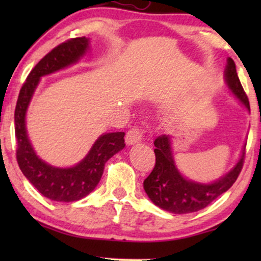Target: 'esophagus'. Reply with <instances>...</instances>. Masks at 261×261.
Segmentation results:
<instances>
[{"label": "esophagus", "instance_id": "esophagus-1", "mask_svg": "<svg viewBox=\"0 0 261 261\" xmlns=\"http://www.w3.org/2000/svg\"><path fill=\"white\" fill-rule=\"evenodd\" d=\"M141 139H142V132L141 129H139L138 127L130 128L126 134V142L128 145L137 144V142L141 141Z\"/></svg>", "mask_w": 261, "mask_h": 261}]
</instances>
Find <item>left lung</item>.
<instances>
[{
    "label": "left lung",
    "instance_id": "left-lung-1",
    "mask_svg": "<svg viewBox=\"0 0 261 261\" xmlns=\"http://www.w3.org/2000/svg\"><path fill=\"white\" fill-rule=\"evenodd\" d=\"M226 82L230 91L249 110V101L237 73L235 63L227 59ZM155 165L144 180V189L149 199L156 206L173 214H189L208 206L238 179L245 162V149L240 159L227 174L212 184H201L188 180L178 171L174 164L169 135H160L154 140Z\"/></svg>",
    "mask_w": 261,
    "mask_h": 261
}]
</instances>
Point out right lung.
<instances>
[{
	"label": "right lung",
	"instance_id": "1",
	"mask_svg": "<svg viewBox=\"0 0 261 261\" xmlns=\"http://www.w3.org/2000/svg\"><path fill=\"white\" fill-rule=\"evenodd\" d=\"M88 48L89 39L81 37L69 39L48 52L27 76L14 114L16 160L20 170L42 196L57 202H74L90 194L101 180L106 163L124 147L123 132L103 134L81 163L69 169H59L38 158L28 140L24 119L40 77L77 63Z\"/></svg>",
	"mask_w": 261,
	"mask_h": 261
}]
</instances>
